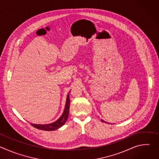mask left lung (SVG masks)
<instances>
[{
    "label": "left lung",
    "mask_w": 159,
    "mask_h": 159,
    "mask_svg": "<svg viewBox=\"0 0 159 159\" xmlns=\"http://www.w3.org/2000/svg\"><path fill=\"white\" fill-rule=\"evenodd\" d=\"M101 121H103V122H105V121H103V120H101Z\"/></svg>",
    "instance_id": "left-lung-1"
}]
</instances>
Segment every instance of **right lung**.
<instances>
[{
  "label": "right lung",
  "instance_id": "add662e5",
  "mask_svg": "<svg viewBox=\"0 0 159 159\" xmlns=\"http://www.w3.org/2000/svg\"><path fill=\"white\" fill-rule=\"evenodd\" d=\"M70 98H69V94L67 95L66 104L65 106V109L62 115L56 121L47 125H37V124H33L30 123L33 126L34 128L44 131H53L61 127L66 121L68 116L69 114V109H70Z\"/></svg>",
  "mask_w": 159,
  "mask_h": 159
}]
</instances>
